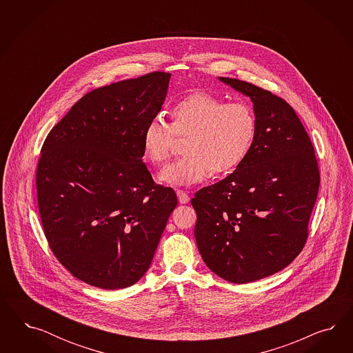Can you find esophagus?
I'll list each match as a JSON object with an SVG mask.
<instances>
[{
	"instance_id": "esophagus-1",
	"label": "esophagus",
	"mask_w": 353,
	"mask_h": 353,
	"mask_svg": "<svg viewBox=\"0 0 353 353\" xmlns=\"http://www.w3.org/2000/svg\"><path fill=\"white\" fill-rule=\"evenodd\" d=\"M177 198H179V202L181 204L189 203V201H190V196L188 195V192H183V190H180V189H177Z\"/></svg>"
}]
</instances>
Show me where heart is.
Masks as SVG:
<instances>
[{
    "mask_svg": "<svg viewBox=\"0 0 353 353\" xmlns=\"http://www.w3.org/2000/svg\"><path fill=\"white\" fill-rule=\"evenodd\" d=\"M254 110L243 102H226L208 92L183 97L171 110V123L155 117L142 132V154L161 164L171 157L174 139L185 137V155L161 172V181L190 185L214 172L224 174L246 161L256 137Z\"/></svg>",
    "mask_w": 353,
    "mask_h": 353,
    "instance_id": "obj_1",
    "label": "heart"
}]
</instances>
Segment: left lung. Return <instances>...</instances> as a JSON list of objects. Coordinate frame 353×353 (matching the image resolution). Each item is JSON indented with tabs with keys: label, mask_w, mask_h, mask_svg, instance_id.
Returning a JSON list of instances; mask_svg holds the SVG:
<instances>
[{
	"label": "left lung",
	"mask_w": 353,
	"mask_h": 353,
	"mask_svg": "<svg viewBox=\"0 0 353 353\" xmlns=\"http://www.w3.org/2000/svg\"><path fill=\"white\" fill-rule=\"evenodd\" d=\"M219 79L251 98L256 137L233 173L195 192L194 234L214 274L248 283L282 270L301 252L320 171L310 136L285 99L247 81Z\"/></svg>",
	"instance_id": "8db88e82"
}]
</instances>
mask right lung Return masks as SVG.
Here are the masks:
<instances>
[{"instance_id":"right-lung-1","label":"right lung","mask_w":353,"mask_h":353,"mask_svg":"<svg viewBox=\"0 0 353 353\" xmlns=\"http://www.w3.org/2000/svg\"><path fill=\"white\" fill-rule=\"evenodd\" d=\"M170 79L155 71L86 93L43 142L36 170L43 233L54 256L88 285L139 281L177 205L142 161V132Z\"/></svg>"}]
</instances>
